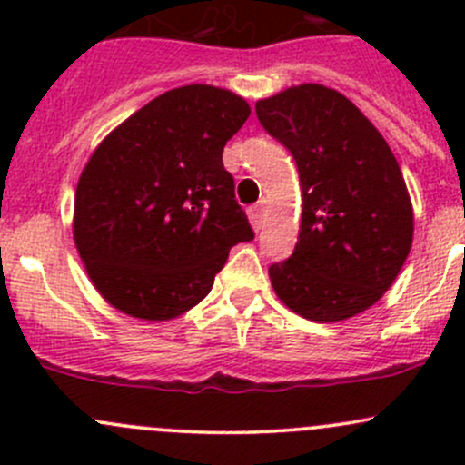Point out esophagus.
I'll return each mask as SVG.
<instances>
[{
  "mask_svg": "<svg viewBox=\"0 0 465 465\" xmlns=\"http://www.w3.org/2000/svg\"><path fill=\"white\" fill-rule=\"evenodd\" d=\"M247 213H250L252 227L261 229V224H262V213H265V200H261V203H256L254 206H250V211H247Z\"/></svg>",
  "mask_w": 465,
  "mask_h": 465,
  "instance_id": "esophagus-1",
  "label": "esophagus"
}]
</instances>
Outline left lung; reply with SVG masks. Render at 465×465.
I'll return each mask as SVG.
<instances>
[{
  "label": "left lung",
  "mask_w": 465,
  "mask_h": 465,
  "mask_svg": "<svg viewBox=\"0 0 465 465\" xmlns=\"http://www.w3.org/2000/svg\"><path fill=\"white\" fill-rule=\"evenodd\" d=\"M256 116L292 153L302 184L297 247L270 267L276 297L311 322L360 315L391 288L414 238L391 148L344 94L315 83L262 98Z\"/></svg>",
  "instance_id": "left-lung-1"
}]
</instances>
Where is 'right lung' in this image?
Masks as SVG:
<instances>
[{"label": "right lung", "mask_w": 465, "mask_h": 465, "mask_svg": "<svg viewBox=\"0 0 465 465\" xmlns=\"http://www.w3.org/2000/svg\"><path fill=\"white\" fill-rule=\"evenodd\" d=\"M242 96L184 85L145 103L94 150L74 200V242L110 306L166 322L209 294L229 250L254 238L223 166L250 116Z\"/></svg>", "instance_id": "obj_1"}]
</instances>
